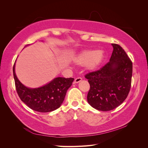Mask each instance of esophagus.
Instances as JSON below:
<instances>
[{
	"mask_svg": "<svg viewBox=\"0 0 148 148\" xmlns=\"http://www.w3.org/2000/svg\"><path fill=\"white\" fill-rule=\"evenodd\" d=\"M82 80V78L78 77V78L75 79V80H74V83H79V82H81Z\"/></svg>",
	"mask_w": 148,
	"mask_h": 148,
	"instance_id": "obj_1",
	"label": "esophagus"
}]
</instances>
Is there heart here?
<instances>
[{"label":"heart","mask_w":148,"mask_h":148,"mask_svg":"<svg viewBox=\"0 0 148 148\" xmlns=\"http://www.w3.org/2000/svg\"><path fill=\"white\" fill-rule=\"evenodd\" d=\"M104 57V53L102 51L86 50L79 53L76 58L75 62L78 65H86L90 70H95L101 65Z\"/></svg>","instance_id":"heart-1"}]
</instances>
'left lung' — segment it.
Masks as SVG:
<instances>
[{"label":"left lung","mask_w":148,"mask_h":148,"mask_svg":"<svg viewBox=\"0 0 148 148\" xmlns=\"http://www.w3.org/2000/svg\"><path fill=\"white\" fill-rule=\"evenodd\" d=\"M112 45L114 49L109 62L99 70L85 75L90 85L88 102L98 110L109 111L119 106L131 88L132 62L119 44Z\"/></svg>","instance_id":"8db88e82"}]
</instances>
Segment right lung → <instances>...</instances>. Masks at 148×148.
<instances>
[{
  "label": "right lung",
  "instance_id": "1",
  "mask_svg": "<svg viewBox=\"0 0 148 148\" xmlns=\"http://www.w3.org/2000/svg\"><path fill=\"white\" fill-rule=\"evenodd\" d=\"M15 65V62L13 67V73L16 90L25 104L32 110L43 113L52 112L60 107L74 78L57 77L42 87L29 88L17 78Z\"/></svg>",
  "mask_w": 148,
  "mask_h": 148
}]
</instances>
